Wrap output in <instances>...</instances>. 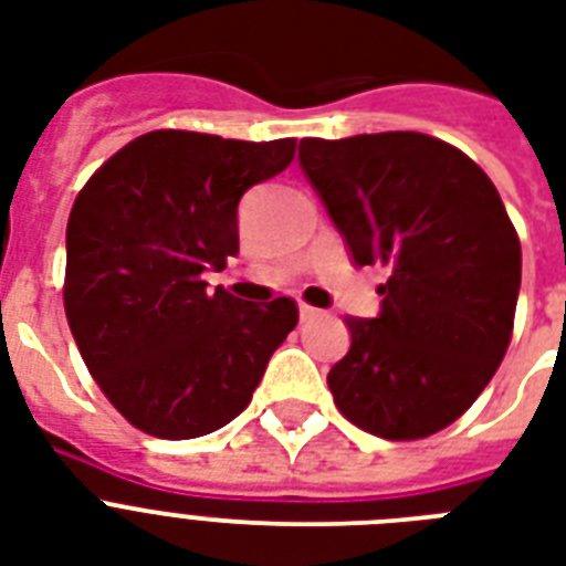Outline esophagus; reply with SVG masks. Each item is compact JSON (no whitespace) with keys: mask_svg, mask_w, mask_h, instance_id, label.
Masks as SVG:
<instances>
[{"mask_svg":"<svg viewBox=\"0 0 566 566\" xmlns=\"http://www.w3.org/2000/svg\"><path fill=\"white\" fill-rule=\"evenodd\" d=\"M314 317H319V311L311 308V305H305V302H302V305H300V319H302V323H308V319H314Z\"/></svg>","mask_w":566,"mask_h":566,"instance_id":"1","label":"esophagus"}]
</instances>
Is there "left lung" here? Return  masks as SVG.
Masks as SVG:
<instances>
[{
	"label": "left lung",
	"instance_id": "obj_1",
	"mask_svg": "<svg viewBox=\"0 0 566 566\" xmlns=\"http://www.w3.org/2000/svg\"><path fill=\"white\" fill-rule=\"evenodd\" d=\"M300 164L355 266L387 275L378 317L346 319L335 405L385 440L447 429L505 358L517 311L520 238L493 181L420 132L305 137Z\"/></svg>",
	"mask_w": 566,
	"mask_h": 566
}]
</instances>
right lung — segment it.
I'll use <instances>...</instances> for the list:
<instances>
[{
	"label": "right lung",
	"instance_id": "obj_1",
	"mask_svg": "<svg viewBox=\"0 0 566 566\" xmlns=\"http://www.w3.org/2000/svg\"><path fill=\"white\" fill-rule=\"evenodd\" d=\"M296 140L161 128L111 155L66 222L64 308L84 364L135 429L202 438L249 405L296 302L208 291L238 255V202L293 161Z\"/></svg>",
	"mask_w": 566,
	"mask_h": 566
}]
</instances>
